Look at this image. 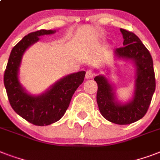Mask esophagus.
I'll return each mask as SVG.
<instances>
[{"mask_svg": "<svg viewBox=\"0 0 160 160\" xmlns=\"http://www.w3.org/2000/svg\"><path fill=\"white\" fill-rule=\"evenodd\" d=\"M93 77H94V73H93L92 70H87L86 74H85V78L88 80V79H92Z\"/></svg>", "mask_w": 160, "mask_h": 160, "instance_id": "1", "label": "esophagus"}]
</instances>
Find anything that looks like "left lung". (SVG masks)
I'll use <instances>...</instances> for the list:
<instances>
[{
	"instance_id": "8db88e82",
	"label": "left lung",
	"mask_w": 160,
	"mask_h": 160,
	"mask_svg": "<svg viewBox=\"0 0 160 160\" xmlns=\"http://www.w3.org/2000/svg\"><path fill=\"white\" fill-rule=\"evenodd\" d=\"M124 47L114 51L115 60L129 61L134 67V91L127 102L119 101L116 90L104 75L95 77L98 85L97 104L103 117L117 124H129L144 116L155 90L151 55L136 35L120 29Z\"/></svg>"
}]
</instances>
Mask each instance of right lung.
Returning a JSON list of instances; mask_svg holds the SVG:
<instances>
[{"label":"right lung","instance_id":"1","mask_svg":"<svg viewBox=\"0 0 160 160\" xmlns=\"http://www.w3.org/2000/svg\"><path fill=\"white\" fill-rule=\"evenodd\" d=\"M41 30L26 36L14 46L4 74V85L12 109L31 124L45 126L58 121L65 114L77 88L84 81L85 71L64 76L41 95H32L19 80V70L26 51L40 40V36L55 33Z\"/></svg>","mask_w":160,"mask_h":160}]
</instances>
